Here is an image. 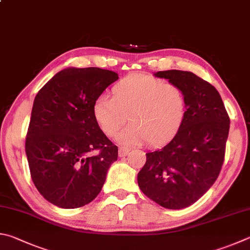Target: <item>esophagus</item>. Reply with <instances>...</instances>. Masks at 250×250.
Masks as SVG:
<instances>
[{"instance_id": "esophagus-1", "label": "esophagus", "mask_w": 250, "mask_h": 250, "mask_svg": "<svg viewBox=\"0 0 250 250\" xmlns=\"http://www.w3.org/2000/svg\"><path fill=\"white\" fill-rule=\"evenodd\" d=\"M129 152H130L129 148H126V147H119V156H120V157L126 156V155H128Z\"/></svg>"}]
</instances>
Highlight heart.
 <instances>
[{
    "mask_svg": "<svg viewBox=\"0 0 250 250\" xmlns=\"http://www.w3.org/2000/svg\"><path fill=\"white\" fill-rule=\"evenodd\" d=\"M186 109L180 86L151 75L131 74L115 84L111 98H97L93 115L108 137H113L129 117L131 125L117 135L118 142L135 145L147 141L149 145H161L178 132Z\"/></svg>",
    "mask_w": 250,
    "mask_h": 250,
    "instance_id": "b5f03b06",
    "label": "heart"
}]
</instances>
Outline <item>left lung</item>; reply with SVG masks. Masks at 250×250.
Listing matches in <instances>:
<instances>
[{
  "label": "left lung",
  "mask_w": 250,
  "mask_h": 250,
  "mask_svg": "<svg viewBox=\"0 0 250 250\" xmlns=\"http://www.w3.org/2000/svg\"><path fill=\"white\" fill-rule=\"evenodd\" d=\"M155 76L183 88L187 109L174 139L161 149L146 153L138 184L154 202L179 210L198 201L219 177L229 117L214 86L192 72L160 71Z\"/></svg>",
  "instance_id": "1"
}]
</instances>
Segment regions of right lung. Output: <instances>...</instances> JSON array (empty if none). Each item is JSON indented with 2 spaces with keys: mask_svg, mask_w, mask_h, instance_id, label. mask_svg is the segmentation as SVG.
I'll return each mask as SVG.
<instances>
[{
  "mask_svg": "<svg viewBox=\"0 0 250 250\" xmlns=\"http://www.w3.org/2000/svg\"><path fill=\"white\" fill-rule=\"evenodd\" d=\"M117 80L112 71L70 67L36 95L26 155L35 187L54 206L81 208L102 191L118 147L99 128L93 107Z\"/></svg>",
  "mask_w": 250,
  "mask_h": 250,
  "instance_id": "add662e5",
  "label": "right lung"
}]
</instances>
